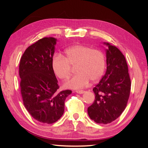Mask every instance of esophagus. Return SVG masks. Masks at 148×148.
Returning <instances> with one entry per match:
<instances>
[{"mask_svg":"<svg viewBox=\"0 0 148 148\" xmlns=\"http://www.w3.org/2000/svg\"><path fill=\"white\" fill-rule=\"evenodd\" d=\"M76 92H77V93L83 94L85 92V91H84V90H77V91H76Z\"/></svg>","mask_w":148,"mask_h":148,"instance_id":"obj_1","label":"esophagus"}]
</instances>
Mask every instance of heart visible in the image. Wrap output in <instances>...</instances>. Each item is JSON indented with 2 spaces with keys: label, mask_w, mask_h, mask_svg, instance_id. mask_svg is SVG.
<instances>
[{
  "label": "heart",
  "mask_w": 148,
  "mask_h": 148,
  "mask_svg": "<svg viewBox=\"0 0 148 148\" xmlns=\"http://www.w3.org/2000/svg\"><path fill=\"white\" fill-rule=\"evenodd\" d=\"M52 69L59 79L66 80L76 67L77 74L64 86L67 88L80 89L88 84L89 80L96 82L103 75L106 68V57L99 49L85 45H75L64 51V57L57 55L52 59Z\"/></svg>",
  "instance_id": "heart-1"
}]
</instances>
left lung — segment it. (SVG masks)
Wrapping results in <instances>:
<instances>
[{
    "instance_id": "8db88e82",
    "label": "left lung",
    "mask_w": 148,
    "mask_h": 148,
    "mask_svg": "<svg viewBox=\"0 0 148 148\" xmlns=\"http://www.w3.org/2000/svg\"><path fill=\"white\" fill-rule=\"evenodd\" d=\"M106 50V72L92 90L94 102L87 108L90 118L97 123L108 124L121 116L127 106L131 82L125 56L108 43Z\"/></svg>"
}]
</instances>
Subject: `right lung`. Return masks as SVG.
<instances>
[{"label":"right lung","mask_w":148,"mask_h":148,"mask_svg":"<svg viewBox=\"0 0 148 148\" xmlns=\"http://www.w3.org/2000/svg\"><path fill=\"white\" fill-rule=\"evenodd\" d=\"M56 40L45 37L29 46L19 66L24 106L34 119L47 124L61 118L65 99L72 93L69 89L58 91L59 86L51 64Z\"/></svg>","instance_id":"add662e5"}]
</instances>
